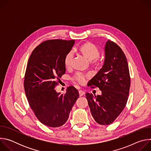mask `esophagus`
<instances>
[{"mask_svg": "<svg viewBox=\"0 0 151 151\" xmlns=\"http://www.w3.org/2000/svg\"><path fill=\"white\" fill-rule=\"evenodd\" d=\"M85 93L84 91H82V90H79V96H80V97H81V96H82L83 95H84Z\"/></svg>", "mask_w": 151, "mask_h": 151, "instance_id": "obj_1", "label": "esophagus"}]
</instances>
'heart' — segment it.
Masks as SVG:
<instances>
[{"label": "heart", "instance_id": "obj_1", "mask_svg": "<svg viewBox=\"0 0 151 151\" xmlns=\"http://www.w3.org/2000/svg\"><path fill=\"white\" fill-rule=\"evenodd\" d=\"M80 52L89 61L91 65L97 68L101 66L103 63V58L99 56V50L98 48L91 42H86L79 47ZM73 58V53L72 51H69L66 54L64 58V64L66 68H69L72 65V62ZM88 76L81 73H76L72 78L73 81L80 85H83Z\"/></svg>", "mask_w": 151, "mask_h": 151}]
</instances>
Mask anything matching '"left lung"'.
Returning a JSON list of instances; mask_svg holds the SVG:
<instances>
[{
	"mask_svg": "<svg viewBox=\"0 0 151 151\" xmlns=\"http://www.w3.org/2000/svg\"><path fill=\"white\" fill-rule=\"evenodd\" d=\"M130 82L124 52L116 43L108 40L103 66L88 83L92 88H99L101 95L86 93L90 112L98 124L109 125L121 114L128 100Z\"/></svg>",
	"mask_w": 151,
	"mask_h": 151,
	"instance_id": "left-lung-1",
	"label": "left lung"
}]
</instances>
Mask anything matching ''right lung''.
I'll return each mask as SVG.
<instances>
[{
    "mask_svg": "<svg viewBox=\"0 0 151 151\" xmlns=\"http://www.w3.org/2000/svg\"><path fill=\"white\" fill-rule=\"evenodd\" d=\"M74 44V40H45L35 48L27 63L24 87L29 104L39 121L50 127L66 123L79 97L73 86L64 94L55 90L66 72L64 57Z\"/></svg>",
    "mask_w": 151,
    "mask_h": 151,
    "instance_id": "1",
    "label": "right lung"
}]
</instances>
